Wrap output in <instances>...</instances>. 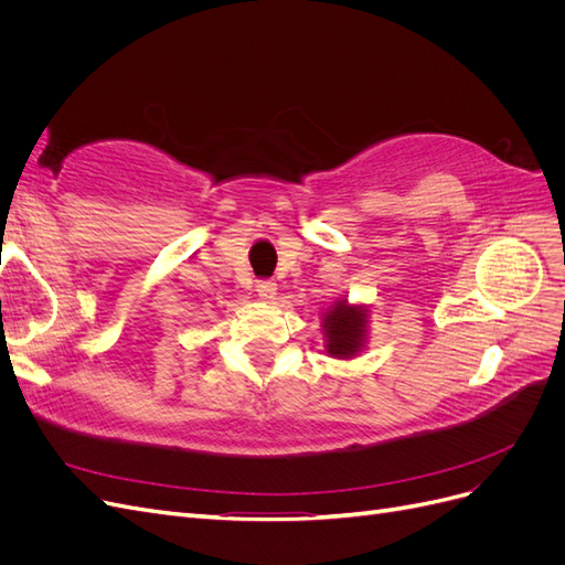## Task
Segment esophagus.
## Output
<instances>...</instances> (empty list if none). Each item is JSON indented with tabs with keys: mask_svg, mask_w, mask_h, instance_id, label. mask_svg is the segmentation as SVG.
Masks as SVG:
<instances>
[{
	"mask_svg": "<svg viewBox=\"0 0 565 565\" xmlns=\"http://www.w3.org/2000/svg\"><path fill=\"white\" fill-rule=\"evenodd\" d=\"M256 295H259L264 301H273L278 295V285L273 280H259L256 282Z\"/></svg>",
	"mask_w": 565,
	"mask_h": 565,
	"instance_id": "1",
	"label": "esophagus"
}]
</instances>
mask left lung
Wrapping results in <instances>:
<instances>
[{
	"instance_id": "obj_1",
	"label": "left lung",
	"mask_w": 565,
	"mask_h": 565,
	"mask_svg": "<svg viewBox=\"0 0 565 565\" xmlns=\"http://www.w3.org/2000/svg\"><path fill=\"white\" fill-rule=\"evenodd\" d=\"M324 351L332 358H355L365 349L367 339V309L365 306H351L347 299L334 301L330 311L322 316Z\"/></svg>"
}]
</instances>
